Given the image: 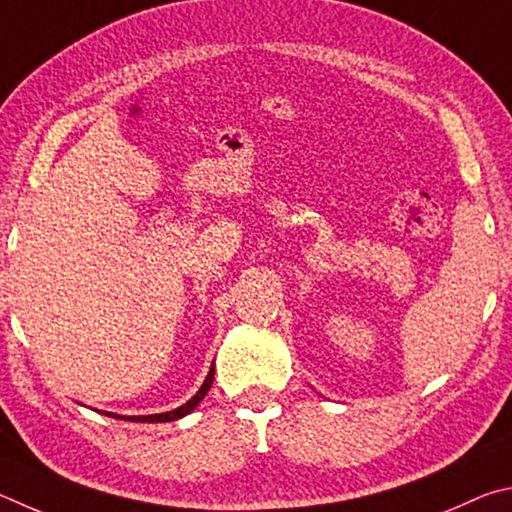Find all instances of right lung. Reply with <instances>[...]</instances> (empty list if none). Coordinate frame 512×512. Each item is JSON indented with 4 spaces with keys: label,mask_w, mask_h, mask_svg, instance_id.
Masks as SVG:
<instances>
[{
    "label": "right lung",
    "mask_w": 512,
    "mask_h": 512,
    "mask_svg": "<svg viewBox=\"0 0 512 512\" xmlns=\"http://www.w3.org/2000/svg\"><path fill=\"white\" fill-rule=\"evenodd\" d=\"M213 366H211V371H209V375H206V380H204V384L200 387V391L195 393V396L186 402V405H182V407H177V409H173V411H166V414H152V416H119V414H112V411H105V416H114V418H121V420H137V423H168V420H177V418H182V416H186V414H191V411L200 405V400L206 396V393H209V389H211V384H213Z\"/></svg>",
    "instance_id": "right-lung-1"
}]
</instances>
